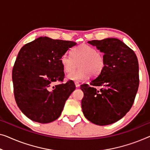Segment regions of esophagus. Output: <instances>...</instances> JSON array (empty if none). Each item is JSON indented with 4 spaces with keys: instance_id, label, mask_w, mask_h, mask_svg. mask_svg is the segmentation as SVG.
<instances>
[{
    "instance_id": "1",
    "label": "esophagus",
    "mask_w": 150,
    "mask_h": 150,
    "mask_svg": "<svg viewBox=\"0 0 150 150\" xmlns=\"http://www.w3.org/2000/svg\"><path fill=\"white\" fill-rule=\"evenodd\" d=\"M75 84L76 88H79V87H80V85H79V83H78V82H75Z\"/></svg>"
}]
</instances>
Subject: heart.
Returning a JSON list of instances; mask_svg holds the SVG:
<instances>
[{
  "instance_id": "1",
  "label": "heart",
  "mask_w": 150,
  "mask_h": 150,
  "mask_svg": "<svg viewBox=\"0 0 150 150\" xmlns=\"http://www.w3.org/2000/svg\"><path fill=\"white\" fill-rule=\"evenodd\" d=\"M71 57L68 54L61 57L60 62L66 73L75 70L78 64L79 69L69 74L67 79L71 81L79 82L86 81L89 75L94 77L99 75L105 67V58L98 52L95 47L83 44L75 47L71 50Z\"/></svg>"
}]
</instances>
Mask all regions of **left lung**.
Wrapping results in <instances>:
<instances>
[{
    "mask_svg": "<svg viewBox=\"0 0 150 150\" xmlns=\"http://www.w3.org/2000/svg\"><path fill=\"white\" fill-rule=\"evenodd\" d=\"M88 43L104 53L105 67L90 85L81 86L84 93L83 113L93 124H112L128 112L135 100L139 83L137 56L117 38L91 40ZM96 86L102 88L97 90Z\"/></svg>",
    "mask_w": 150,
    "mask_h": 150,
    "instance_id": "8db88e82",
    "label": "left lung"
}]
</instances>
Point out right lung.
Instances as JSON below:
<instances>
[{"mask_svg":"<svg viewBox=\"0 0 150 150\" xmlns=\"http://www.w3.org/2000/svg\"><path fill=\"white\" fill-rule=\"evenodd\" d=\"M76 42L40 37L19 50L12 71L14 95L20 110L33 121L48 123L61 115L66 100L75 90L73 81H63L60 62Z\"/></svg>","mask_w":150,"mask_h":150,"instance_id":"1","label":"right lung"}]
</instances>
